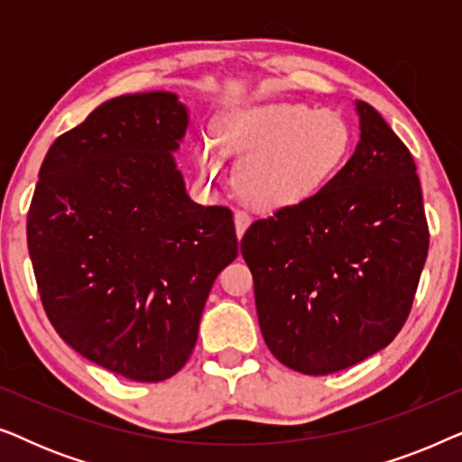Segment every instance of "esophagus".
Segmentation results:
<instances>
[{
  "label": "esophagus",
  "instance_id": "1",
  "mask_svg": "<svg viewBox=\"0 0 462 462\" xmlns=\"http://www.w3.org/2000/svg\"><path fill=\"white\" fill-rule=\"evenodd\" d=\"M250 220H252L250 214L245 212V210H237V212H236V231H237V237L244 236V231L248 229Z\"/></svg>",
  "mask_w": 462,
  "mask_h": 462
}]
</instances>
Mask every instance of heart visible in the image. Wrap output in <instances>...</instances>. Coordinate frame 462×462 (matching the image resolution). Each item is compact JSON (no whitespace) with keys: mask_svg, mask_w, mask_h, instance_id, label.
<instances>
[{"mask_svg":"<svg viewBox=\"0 0 462 462\" xmlns=\"http://www.w3.org/2000/svg\"><path fill=\"white\" fill-rule=\"evenodd\" d=\"M353 151V130L338 111L300 103H261L229 109L214 119L212 138L195 157L217 176L223 157L237 163L239 185L256 204H300L340 172Z\"/></svg>","mask_w":462,"mask_h":462,"instance_id":"heart-1","label":"heart"}]
</instances>
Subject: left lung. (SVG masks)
<instances>
[{"label":"left lung","instance_id":"8db88e82","mask_svg":"<svg viewBox=\"0 0 462 462\" xmlns=\"http://www.w3.org/2000/svg\"><path fill=\"white\" fill-rule=\"evenodd\" d=\"M359 143L318 193L258 218L242 237L269 351L302 374L374 356L406 324L429 252L414 157L357 100Z\"/></svg>","mask_w":462,"mask_h":462}]
</instances>
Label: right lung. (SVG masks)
<instances>
[{
  "instance_id": "obj_1",
  "label": "right lung",
  "mask_w": 462,
  "mask_h": 462,
  "mask_svg": "<svg viewBox=\"0 0 462 462\" xmlns=\"http://www.w3.org/2000/svg\"><path fill=\"white\" fill-rule=\"evenodd\" d=\"M185 130L170 92L106 100L48 149L27 212L50 324L128 381L187 364L212 283L237 258L233 212L185 191L172 157Z\"/></svg>"
}]
</instances>
